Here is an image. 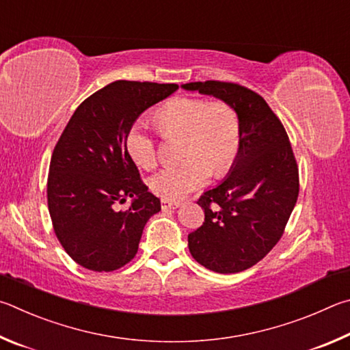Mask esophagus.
<instances>
[{"instance_id":"1","label":"esophagus","mask_w":350,"mask_h":350,"mask_svg":"<svg viewBox=\"0 0 350 350\" xmlns=\"http://www.w3.org/2000/svg\"><path fill=\"white\" fill-rule=\"evenodd\" d=\"M181 203L180 201H170V200H161V207L165 209H176V207H180Z\"/></svg>"}]
</instances>
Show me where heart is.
<instances>
[{
  "mask_svg": "<svg viewBox=\"0 0 350 350\" xmlns=\"http://www.w3.org/2000/svg\"><path fill=\"white\" fill-rule=\"evenodd\" d=\"M153 124L163 138L183 137L178 165H169L150 176V191L161 200H180L209 180L228 174L240 152L241 129L235 109L224 101L176 96L153 113ZM126 149L133 163L153 169L158 144L146 129L135 124L126 135Z\"/></svg>",
  "mask_w": 350,
  "mask_h": 350,
  "instance_id": "b5f03b06",
  "label": "heart"
}]
</instances>
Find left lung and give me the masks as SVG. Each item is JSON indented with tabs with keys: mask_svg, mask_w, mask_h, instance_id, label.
Instances as JSON below:
<instances>
[{
	"mask_svg": "<svg viewBox=\"0 0 350 350\" xmlns=\"http://www.w3.org/2000/svg\"><path fill=\"white\" fill-rule=\"evenodd\" d=\"M183 88L230 104L241 129L229 176L198 198L204 223L189 234V250L209 271H246L280 241L297 203L299 176L289 137L265 98L241 84L211 79Z\"/></svg>",
	"mask_w": 350,
	"mask_h": 350,
	"instance_id": "1",
	"label": "left lung"
}]
</instances>
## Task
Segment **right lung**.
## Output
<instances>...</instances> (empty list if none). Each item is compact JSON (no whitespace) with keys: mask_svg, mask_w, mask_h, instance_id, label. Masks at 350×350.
Segmentation results:
<instances>
[{"mask_svg":"<svg viewBox=\"0 0 350 350\" xmlns=\"http://www.w3.org/2000/svg\"><path fill=\"white\" fill-rule=\"evenodd\" d=\"M176 84L113 81L79 104L51 158L47 206L67 255L89 271L112 272L138 252L143 229L159 200L147 192L126 149V135L147 107ZM134 198L129 210L118 204Z\"/></svg>","mask_w":350,"mask_h":350,"instance_id":"add662e5","label":"right lung"}]
</instances>
